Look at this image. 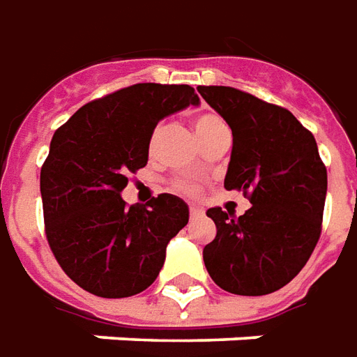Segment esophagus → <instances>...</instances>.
<instances>
[{
  "mask_svg": "<svg viewBox=\"0 0 357 357\" xmlns=\"http://www.w3.org/2000/svg\"><path fill=\"white\" fill-rule=\"evenodd\" d=\"M202 215H204V211H202V207L190 206V217H192V219H198V217H202Z\"/></svg>",
  "mask_w": 357,
  "mask_h": 357,
  "instance_id": "esophagus-1",
  "label": "esophagus"
}]
</instances>
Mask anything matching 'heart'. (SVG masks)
<instances>
[{
  "mask_svg": "<svg viewBox=\"0 0 357 357\" xmlns=\"http://www.w3.org/2000/svg\"><path fill=\"white\" fill-rule=\"evenodd\" d=\"M221 126H225V123L217 117V115H213V113H202V115H198V117L194 119V128H196V134H198L199 140L209 136L211 132H215V130L221 128ZM159 130H161V126H158V128L153 130V134H151L150 146H153L155 140H158ZM176 188L183 192H188V194H194V192L198 190V188L190 183H176Z\"/></svg>",
  "mask_w": 357,
  "mask_h": 357,
  "instance_id": "heart-1",
  "label": "heart"
}]
</instances>
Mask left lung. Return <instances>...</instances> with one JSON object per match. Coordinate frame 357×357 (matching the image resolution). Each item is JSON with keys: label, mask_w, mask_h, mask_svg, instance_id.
<instances>
[{"label": "left lung", "mask_w": 357, "mask_h": 357, "mask_svg": "<svg viewBox=\"0 0 357 357\" xmlns=\"http://www.w3.org/2000/svg\"><path fill=\"white\" fill-rule=\"evenodd\" d=\"M198 92L232 130L225 188L252 204L240 217L207 209L217 234L204 264L231 294H271L302 271L319 240L327 169L313 134L284 107L229 86Z\"/></svg>", "instance_id": "1"}]
</instances>
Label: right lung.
Instances as JSON below:
<instances>
[{"instance_id": "right-lung-1", "label": "right lung", "mask_w": 357, "mask_h": 357, "mask_svg": "<svg viewBox=\"0 0 357 357\" xmlns=\"http://www.w3.org/2000/svg\"><path fill=\"white\" fill-rule=\"evenodd\" d=\"M198 103L188 84L142 82L86 103L53 134L40 173L45 236L86 292L128 298L158 279L169 240L188 223V206L161 194L128 207L121 192L148 163L159 121Z\"/></svg>"}]
</instances>
